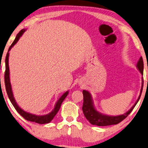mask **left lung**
<instances>
[{
  "label": "left lung",
  "instance_id": "left-lung-1",
  "mask_svg": "<svg viewBox=\"0 0 148 148\" xmlns=\"http://www.w3.org/2000/svg\"><path fill=\"white\" fill-rule=\"evenodd\" d=\"M136 67L140 71L141 74L143 75V59L141 57L136 65ZM143 85V79L142 78V87L140 90V94L139 95L138 99H137L136 102L135 104L132 107L130 110L127 111V112L124 113L123 115H117V116H112V115H108L102 114L101 113L96 110L93 104V101L92 99L91 95L90 94L88 91L86 90H83V112L84 114L85 117L86 119L89 121L90 123L92 125H95L97 126H107L111 125H116V124L120 123L121 121H123L124 119L127 117V115L132 112V110H134L135 106L138 103L139 99L141 97V94H142V89Z\"/></svg>",
  "mask_w": 148,
  "mask_h": 148
}]
</instances>
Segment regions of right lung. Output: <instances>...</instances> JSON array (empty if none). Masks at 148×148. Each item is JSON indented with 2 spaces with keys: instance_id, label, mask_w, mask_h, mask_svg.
Here are the masks:
<instances>
[{
  "instance_id": "obj_1",
  "label": "right lung",
  "mask_w": 148,
  "mask_h": 148,
  "mask_svg": "<svg viewBox=\"0 0 148 148\" xmlns=\"http://www.w3.org/2000/svg\"><path fill=\"white\" fill-rule=\"evenodd\" d=\"M25 31H26V29H22L18 34H17L15 39H14L13 42H12L9 49H8V53L7 54H6V59H5V83L6 91V93H7L8 97L9 98L10 102L12 103V106H13L14 108H15V110H16L17 112H18L21 116L24 117L25 119H27V120L30 121L35 122V123H37L39 124L48 123L49 122H51V120L54 118L55 115H56L57 112L59 111L60 108H61V103H63L64 99H65V97L67 96L68 93H69V91H66L65 93H64L58 100H57L56 103H55L54 109H53L51 112L48 113V114L43 115H38L33 114V113L27 112V111H24L23 109H21L20 107L18 106V105L17 104V103L15 101V99H14V97L13 93H12V90L11 84H10V76H9L10 75L9 67H8V57H9V51H10V49H11L12 47H13L14 45L18 42L19 38H20L21 36L23 35V33H24Z\"/></svg>"
}]
</instances>
